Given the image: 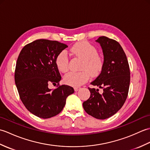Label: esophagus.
Segmentation results:
<instances>
[{
	"mask_svg": "<svg viewBox=\"0 0 150 150\" xmlns=\"http://www.w3.org/2000/svg\"><path fill=\"white\" fill-rule=\"evenodd\" d=\"M79 90H80V88H79V87H75V88H74L75 91H79Z\"/></svg>",
	"mask_w": 150,
	"mask_h": 150,
	"instance_id": "esophagus-1",
	"label": "esophagus"
}]
</instances>
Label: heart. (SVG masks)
<instances>
[{
  "label": "heart",
  "instance_id": "b5f03b06",
  "mask_svg": "<svg viewBox=\"0 0 150 150\" xmlns=\"http://www.w3.org/2000/svg\"><path fill=\"white\" fill-rule=\"evenodd\" d=\"M71 52L75 55L82 59L81 72H69L64 77L66 84L73 87L80 86L86 82L91 75H96L103 68L104 60L97 53V50L93 45L86 41L76 43L72 46ZM57 68L60 72L66 73L69 69V60L65 51L57 55L55 59Z\"/></svg>",
  "mask_w": 150,
  "mask_h": 150
}]
</instances>
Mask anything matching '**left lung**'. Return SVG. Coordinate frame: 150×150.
Segmentation results:
<instances>
[{
	"instance_id": "8db88e82",
	"label": "left lung",
	"mask_w": 150,
	"mask_h": 150,
	"mask_svg": "<svg viewBox=\"0 0 150 150\" xmlns=\"http://www.w3.org/2000/svg\"><path fill=\"white\" fill-rule=\"evenodd\" d=\"M103 50L104 64L99 75L91 82L103 89L88 88L90 97L83 103L86 112L97 119H106L119 111L128 97L130 71L128 59L122 47L116 40L100 37L95 40Z\"/></svg>"
}]
</instances>
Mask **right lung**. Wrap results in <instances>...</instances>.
Listing matches in <instances>:
<instances>
[{"mask_svg":"<svg viewBox=\"0 0 150 150\" xmlns=\"http://www.w3.org/2000/svg\"><path fill=\"white\" fill-rule=\"evenodd\" d=\"M67 47L58 41L39 39L25 46L19 54L15 84L22 103L37 117L48 119L58 115L67 97L74 93L68 85L59 86L53 91L48 87L50 83L59 85L61 80L55 59Z\"/></svg>","mask_w":150,"mask_h":150,"instance_id":"right-lung-1","label":"right lung"}]
</instances>
